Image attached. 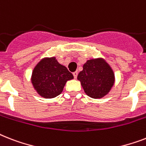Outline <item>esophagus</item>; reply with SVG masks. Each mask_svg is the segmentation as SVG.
<instances>
[{
  "mask_svg": "<svg viewBox=\"0 0 146 146\" xmlns=\"http://www.w3.org/2000/svg\"><path fill=\"white\" fill-rule=\"evenodd\" d=\"M73 76H74V78H75V79H76L77 76H78V72H77V71H76V72L73 73Z\"/></svg>",
  "mask_w": 146,
  "mask_h": 146,
  "instance_id": "34e87169",
  "label": "esophagus"
}]
</instances>
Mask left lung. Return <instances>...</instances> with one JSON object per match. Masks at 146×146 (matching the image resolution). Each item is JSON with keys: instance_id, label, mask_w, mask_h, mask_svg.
<instances>
[{"instance_id": "1", "label": "left lung", "mask_w": 146, "mask_h": 146, "mask_svg": "<svg viewBox=\"0 0 146 146\" xmlns=\"http://www.w3.org/2000/svg\"><path fill=\"white\" fill-rule=\"evenodd\" d=\"M77 79L81 82L85 93L94 99H100L107 95L115 82L114 71L102 58L88 60Z\"/></svg>"}]
</instances>
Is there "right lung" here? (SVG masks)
Listing matches in <instances>:
<instances>
[{
    "instance_id": "obj_1",
    "label": "right lung",
    "mask_w": 146,
    "mask_h": 146,
    "mask_svg": "<svg viewBox=\"0 0 146 146\" xmlns=\"http://www.w3.org/2000/svg\"><path fill=\"white\" fill-rule=\"evenodd\" d=\"M73 79V74L55 57H46L34 67L31 81L39 95L51 99L61 94L66 82Z\"/></svg>"
}]
</instances>
